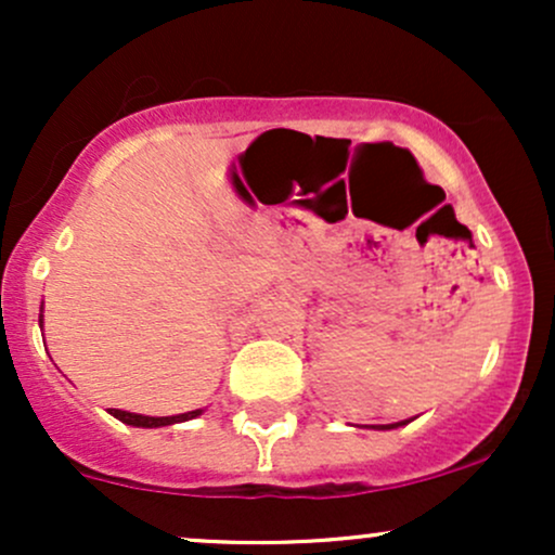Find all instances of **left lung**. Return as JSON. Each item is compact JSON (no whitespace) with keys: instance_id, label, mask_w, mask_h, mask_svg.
<instances>
[{"instance_id":"1","label":"left lung","mask_w":555,"mask_h":555,"mask_svg":"<svg viewBox=\"0 0 555 555\" xmlns=\"http://www.w3.org/2000/svg\"><path fill=\"white\" fill-rule=\"evenodd\" d=\"M410 423V420H406ZM406 423H391V425H365V428H375V430H391V428H399V425H406Z\"/></svg>"}]
</instances>
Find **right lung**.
<instances>
[{"label":"right lung","mask_w":555,"mask_h":555,"mask_svg":"<svg viewBox=\"0 0 555 555\" xmlns=\"http://www.w3.org/2000/svg\"><path fill=\"white\" fill-rule=\"evenodd\" d=\"M41 313H43V305H41ZM38 323L43 326V315L38 318ZM109 415L122 420L125 425H132V428H167V425L188 423V420L203 415V410L182 412V415H171V417H149V415H138V412H125V410H109Z\"/></svg>","instance_id":"add662e5"}]
</instances>
